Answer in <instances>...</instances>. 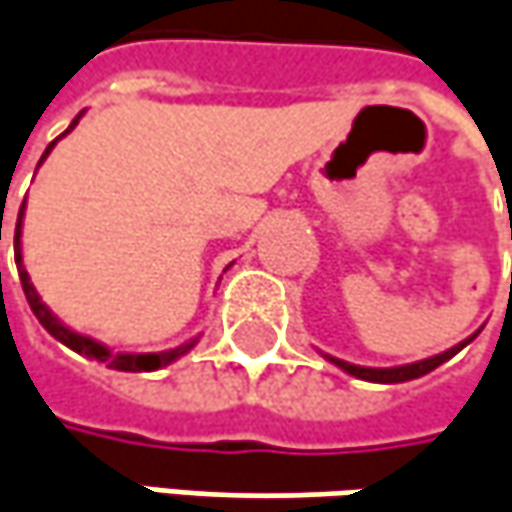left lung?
<instances>
[{
	"instance_id": "left-lung-1",
	"label": "left lung",
	"mask_w": 512,
	"mask_h": 512,
	"mask_svg": "<svg viewBox=\"0 0 512 512\" xmlns=\"http://www.w3.org/2000/svg\"><path fill=\"white\" fill-rule=\"evenodd\" d=\"M481 331V328H478ZM478 331H475L473 337H467L464 343L452 345L447 351H441V354H435V357H426V360H418V363H406V366H392V369H371V366H354V363H345L340 357H331V354H322L328 363H334L337 369H343L345 374H351V377H360V380H369V383H406V380H418L423 374H429L432 369H438L441 363H447L449 357H455L464 345H470L478 337Z\"/></svg>"
}]
</instances>
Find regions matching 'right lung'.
Returning <instances> with one entry per match:
<instances>
[{"mask_svg": "<svg viewBox=\"0 0 512 512\" xmlns=\"http://www.w3.org/2000/svg\"><path fill=\"white\" fill-rule=\"evenodd\" d=\"M80 117L83 112L71 120V126L65 129L63 135L57 138V141H63L65 135L80 123ZM57 141L48 143V149L42 152V158H39V164L51 155V149L57 146ZM22 221H25V201H22V207H19V216H16V230H13V256H16V268H19V282H22V291L28 296V305H31V311L37 314V320L42 322V328L54 337V340H60L63 345H68L71 351H77V354H83V357H89V360H97V363H106L109 369L117 371H158L169 366V363H175L178 357H184L187 351H192L198 340H201V334L198 337H192L187 343L175 345V348H169V351H149V354H132V351H112L109 345H103L100 340H91L86 334H80V331H74V328H68L42 299H39L37 288H34V282H31V276H28V270L22 265ZM0 239H2V216H0ZM230 268V265H227ZM224 268V270H227Z\"/></svg>", "mask_w": 512, "mask_h": 512, "instance_id": "add662e5", "label": "right lung"}]
</instances>
